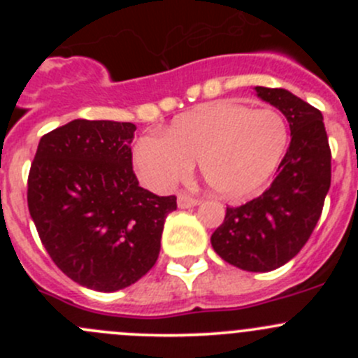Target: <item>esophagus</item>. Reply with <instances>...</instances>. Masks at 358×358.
Here are the masks:
<instances>
[{
  "label": "esophagus",
  "instance_id": "esophagus-1",
  "mask_svg": "<svg viewBox=\"0 0 358 358\" xmlns=\"http://www.w3.org/2000/svg\"><path fill=\"white\" fill-rule=\"evenodd\" d=\"M196 204H197V199L190 196V194H185V192L178 194V208H183V209L194 208Z\"/></svg>",
  "mask_w": 358,
  "mask_h": 358
}]
</instances>
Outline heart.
<instances>
[{"instance_id": "1", "label": "heart", "mask_w": 358, "mask_h": 358, "mask_svg": "<svg viewBox=\"0 0 358 358\" xmlns=\"http://www.w3.org/2000/svg\"><path fill=\"white\" fill-rule=\"evenodd\" d=\"M287 140L289 129L279 110L220 102L180 115L168 133L140 136L133 162L147 187L169 190L199 161L213 192L241 197L270 178Z\"/></svg>"}]
</instances>
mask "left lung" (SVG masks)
Wrapping results in <instances>:
<instances>
[{"label": "left lung", "mask_w": 358, "mask_h": 358, "mask_svg": "<svg viewBox=\"0 0 358 358\" xmlns=\"http://www.w3.org/2000/svg\"><path fill=\"white\" fill-rule=\"evenodd\" d=\"M291 128V143L272 185L232 208L213 232V249L230 265L270 272L294 258L312 236L331 187V147L322 112L282 88L256 86Z\"/></svg>", "instance_id": "8db88e82"}]
</instances>
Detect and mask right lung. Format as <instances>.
Masks as SVG:
<instances>
[{
	"mask_svg": "<svg viewBox=\"0 0 358 358\" xmlns=\"http://www.w3.org/2000/svg\"><path fill=\"white\" fill-rule=\"evenodd\" d=\"M133 122L74 119L39 140L27 206L50 258L79 286L119 291L159 258L176 197L138 185Z\"/></svg>",
	"mask_w": 358,
	"mask_h": 358,
	"instance_id": "1",
	"label": "right lung"
}]
</instances>
